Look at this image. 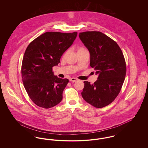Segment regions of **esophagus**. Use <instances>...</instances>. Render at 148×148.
Returning a JSON list of instances; mask_svg holds the SVG:
<instances>
[{"label":"esophagus","mask_w":148,"mask_h":148,"mask_svg":"<svg viewBox=\"0 0 148 148\" xmlns=\"http://www.w3.org/2000/svg\"><path fill=\"white\" fill-rule=\"evenodd\" d=\"M69 80H70V82H75L77 81V78L72 77V78H71V79H69Z\"/></svg>","instance_id":"34e87169"}]
</instances>
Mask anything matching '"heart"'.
Masks as SVG:
<instances>
[{
  "instance_id": "obj_1",
  "label": "heart",
  "mask_w": 148,
  "mask_h": 148,
  "mask_svg": "<svg viewBox=\"0 0 148 148\" xmlns=\"http://www.w3.org/2000/svg\"><path fill=\"white\" fill-rule=\"evenodd\" d=\"M88 51L84 48L83 47H80L78 50H77V52H80V51Z\"/></svg>"
}]
</instances>
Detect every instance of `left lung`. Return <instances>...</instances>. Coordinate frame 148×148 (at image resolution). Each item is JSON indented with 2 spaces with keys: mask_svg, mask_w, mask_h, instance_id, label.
<instances>
[{
  "mask_svg": "<svg viewBox=\"0 0 148 148\" xmlns=\"http://www.w3.org/2000/svg\"><path fill=\"white\" fill-rule=\"evenodd\" d=\"M79 36L89 51L90 66L99 75L92 84L84 82L82 95L89 104L101 108L112 103L119 94L126 75L125 60L118 44L103 33L85 32Z\"/></svg>",
  "mask_w": 148,
  "mask_h": 148,
  "instance_id": "obj_1",
  "label": "left lung"
}]
</instances>
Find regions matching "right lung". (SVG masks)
I'll use <instances>...</instances> for the list:
<instances>
[{
  "mask_svg": "<svg viewBox=\"0 0 148 148\" xmlns=\"http://www.w3.org/2000/svg\"><path fill=\"white\" fill-rule=\"evenodd\" d=\"M77 32H48L29 44L21 64V77L29 98L36 106L49 109L58 104L69 82L54 75L53 67L75 39Z\"/></svg>",
  "mask_w": 148,
  "mask_h": 148,
  "instance_id": "1",
  "label": "right lung"
}]
</instances>
